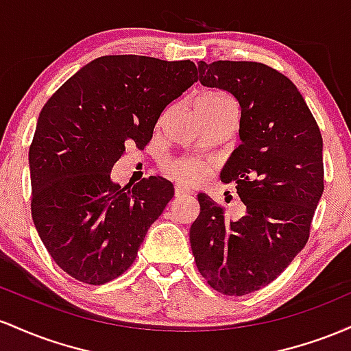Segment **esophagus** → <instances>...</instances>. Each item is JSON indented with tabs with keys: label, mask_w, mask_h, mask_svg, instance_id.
Instances as JSON below:
<instances>
[{
	"label": "esophagus",
	"mask_w": 351,
	"mask_h": 351,
	"mask_svg": "<svg viewBox=\"0 0 351 351\" xmlns=\"http://www.w3.org/2000/svg\"><path fill=\"white\" fill-rule=\"evenodd\" d=\"M174 192H176V197H182V195H189V194H191V191H189L187 187L179 186V184H177V186H176Z\"/></svg>",
	"instance_id": "obj_1"
}]
</instances>
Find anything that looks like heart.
Listing matches in <instances>:
<instances>
[{"label":"heart","mask_w":351,"mask_h":351,"mask_svg":"<svg viewBox=\"0 0 351 351\" xmlns=\"http://www.w3.org/2000/svg\"><path fill=\"white\" fill-rule=\"evenodd\" d=\"M234 102L226 93L220 90H206L200 94L195 99L197 112L204 114L207 111H214L223 104H230ZM164 171L171 179L176 182L182 184V186H192V184H199L206 179L210 165L206 160L197 159V157H177L164 165Z\"/></svg>","instance_id":"b5f03b06"}]
</instances>
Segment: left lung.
<instances>
[{
	"label": "left lung",
	"instance_id": "obj_1",
	"mask_svg": "<svg viewBox=\"0 0 351 351\" xmlns=\"http://www.w3.org/2000/svg\"><path fill=\"white\" fill-rule=\"evenodd\" d=\"M200 84L234 94L240 141L220 179L235 182L245 214L199 194L200 214L191 227L195 265L208 285L230 297L274 282L305 247L324 194V141L295 84L255 61H200Z\"/></svg>",
	"mask_w": 351,
	"mask_h": 351
}]
</instances>
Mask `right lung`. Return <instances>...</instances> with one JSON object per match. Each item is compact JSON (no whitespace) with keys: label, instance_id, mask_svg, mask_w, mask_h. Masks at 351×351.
Segmentation results:
<instances>
[{"label":"right lung","instance_id":"1","mask_svg":"<svg viewBox=\"0 0 351 351\" xmlns=\"http://www.w3.org/2000/svg\"><path fill=\"white\" fill-rule=\"evenodd\" d=\"M195 74L189 59L101 56L41 109L29 145L31 215L51 258L76 280L102 285L123 275L174 197L164 177L121 187L111 169L125 143L147 145L160 112Z\"/></svg>","mask_w":351,"mask_h":351}]
</instances>
